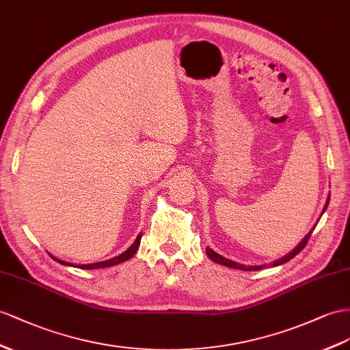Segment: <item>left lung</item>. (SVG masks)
<instances>
[{
  "mask_svg": "<svg viewBox=\"0 0 350 350\" xmlns=\"http://www.w3.org/2000/svg\"><path fill=\"white\" fill-rule=\"evenodd\" d=\"M328 201H329V198L327 200V204H325V208H327V205H328ZM325 208H324V211H325ZM313 230V229H312ZM312 230L309 232V234L304 237L303 239H301V243L295 247L291 253H288L286 256H284V257H281V258H278L276 262H273L272 263V266H280V265H284V263H286V262H290L293 257H295L297 256L301 250L306 247V244H308V241H309V238H310V235H312ZM205 252H207V256L211 258L213 262H216V263H219V265H223V266H229V267H234V269H241V271H260V269H263V266H244V265H239V263H237V262H232V260H229V258H226V257H223V256H220V254H217L216 252H213V250L210 248V247H207L205 248Z\"/></svg>",
  "mask_w": 350,
  "mask_h": 350,
  "instance_id": "obj_1",
  "label": "left lung"
}]
</instances>
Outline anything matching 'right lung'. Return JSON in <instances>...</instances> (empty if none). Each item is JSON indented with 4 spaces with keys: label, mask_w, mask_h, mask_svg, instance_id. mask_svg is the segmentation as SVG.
<instances>
[{
    "label": "right lung",
    "mask_w": 350,
    "mask_h": 350,
    "mask_svg": "<svg viewBox=\"0 0 350 350\" xmlns=\"http://www.w3.org/2000/svg\"><path fill=\"white\" fill-rule=\"evenodd\" d=\"M140 239H142V234H139V237H137V238H136V241H134V243L131 244V247H130V248L125 250V252H124L122 254L116 256V257H113V258H109V260L98 262V263H90V265H78L77 267H79V269H100V267H109V266H113V265L122 263V262L129 260V258H131L134 254H136L137 248H139V245H140ZM51 257H53V256H51ZM53 258H55V260H56V262H59L60 265L72 266L70 263H66V262H64V260H59V258H56V257H53Z\"/></svg>",
    "instance_id": "obj_1"
}]
</instances>
